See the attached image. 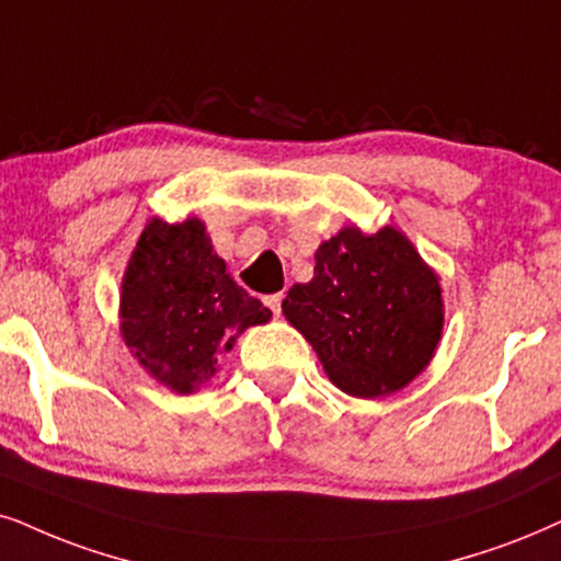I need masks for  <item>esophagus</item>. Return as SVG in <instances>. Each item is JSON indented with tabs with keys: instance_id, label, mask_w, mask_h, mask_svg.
Listing matches in <instances>:
<instances>
[{
	"instance_id": "34e87169",
	"label": "esophagus",
	"mask_w": 561,
	"mask_h": 561,
	"mask_svg": "<svg viewBox=\"0 0 561 561\" xmlns=\"http://www.w3.org/2000/svg\"><path fill=\"white\" fill-rule=\"evenodd\" d=\"M266 305H268V310H272L274 316H279L282 313V293L279 295H268Z\"/></svg>"
}]
</instances>
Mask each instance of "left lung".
Instances as JSON below:
<instances>
[{
  "label": "left lung",
  "mask_w": 561,
  "mask_h": 561,
  "mask_svg": "<svg viewBox=\"0 0 561 561\" xmlns=\"http://www.w3.org/2000/svg\"><path fill=\"white\" fill-rule=\"evenodd\" d=\"M344 393L375 399L414 380L443 333L437 276L399 230L344 228L316 251V274L282 302Z\"/></svg>",
  "instance_id": "1"
}]
</instances>
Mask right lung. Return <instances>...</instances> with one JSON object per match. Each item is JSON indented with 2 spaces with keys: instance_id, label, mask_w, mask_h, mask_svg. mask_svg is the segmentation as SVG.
<instances>
[{
  "instance_id": "add662e5",
  "label": "right lung",
  "mask_w": 561,
  "mask_h": 561,
  "mask_svg": "<svg viewBox=\"0 0 561 561\" xmlns=\"http://www.w3.org/2000/svg\"><path fill=\"white\" fill-rule=\"evenodd\" d=\"M272 310L232 279L196 217L152 219L134 248L122 285V333L134 357L175 393H191L217 370L248 325Z\"/></svg>"
}]
</instances>
